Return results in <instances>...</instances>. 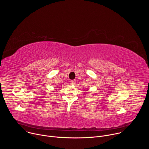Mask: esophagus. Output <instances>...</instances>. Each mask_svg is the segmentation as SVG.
Returning <instances> with one entry per match:
<instances>
[{"instance_id": "esophagus-1", "label": "esophagus", "mask_w": 149, "mask_h": 149, "mask_svg": "<svg viewBox=\"0 0 149 149\" xmlns=\"http://www.w3.org/2000/svg\"><path fill=\"white\" fill-rule=\"evenodd\" d=\"M70 83L71 85H74L75 83V80H71V81H70Z\"/></svg>"}]
</instances>
